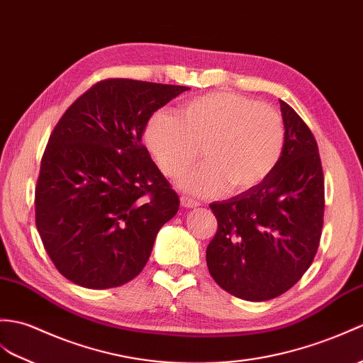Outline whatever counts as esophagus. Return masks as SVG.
Here are the masks:
<instances>
[{"instance_id":"1","label":"esophagus","mask_w":363,"mask_h":363,"mask_svg":"<svg viewBox=\"0 0 363 363\" xmlns=\"http://www.w3.org/2000/svg\"><path fill=\"white\" fill-rule=\"evenodd\" d=\"M181 206H182V207H187V208H190V207H198L199 202L195 201V199L189 198V196H181Z\"/></svg>"}]
</instances>
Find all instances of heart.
Listing matches in <instances>:
<instances>
[{
	"mask_svg": "<svg viewBox=\"0 0 363 363\" xmlns=\"http://www.w3.org/2000/svg\"><path fill=\"white\" fill-rule=\"evenodd\" d=\"M147 142L161 170L182 174L204 148L207 164L182 187L202 196L246 191L264 181L284 147V125L274 108L235 92H213L185 102L179 117L161 109L147 126Z\"/></svg>",
	"mask_w": 363,
	"mask_h": 363,
	"instance_id": "b5f03b06",
	"label": "heart"
}]
</instances>
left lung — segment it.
<instances>
[{
	"label": "left lung",
	"instance_id": "1",
	"mask_svg": "<svg viewBox=\"0 0 363 363\" xmlns=\"http://www.w3.org/2000/svg\"><path fill=\"white\" fill-rule=\"evenodd\" d=\"M284 147L264 181L210 208L218 230L207 246L213 280L232 296L264 301L289 291L313 264L322 237L325 179L308 125L280 100Z\"/></svg>",
	"mask_w": 363,
	"mask_h": 363
}]
</instances>
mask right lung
I'll list each match as a JSON object with an SVG mask.
<instances>
[{"label":"right lung","instance_id":"right-lung-1","mask_svg":"<svg viewBox=\"0 0 363 363\" xmlns=\"http://www.w3.org/2000/svg\"><path fill=\"white\" fill-rule=\"evenodd\" d=\"M189 89L106 79L55 125L41 157L35 224L49 258L69 281L117 288L145 267L179 198L142 134L155 111Z\"/></svg>","mask_w":363,"mask_h":363}]
</instances>
